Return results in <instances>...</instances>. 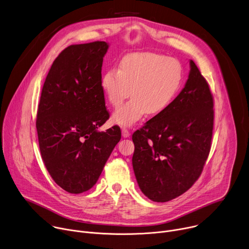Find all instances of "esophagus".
Here are the masks:
<instances>
[{
	"label": "esophagus",
	"mask_w": 249,
	"mask_h": 249,
	"mask_svg": "<svg viewBox=\"0 0 249 249\" xmlns=\"http://www.w3.org/2000/svg\"><path fill=\"white\" fill-rule=\"evenodd\" d=\"M130 136V132L127 129H122V137L123 138H128Z\"/></svg>",
	"instance_id": "esophagus-1"
}]
</instances>
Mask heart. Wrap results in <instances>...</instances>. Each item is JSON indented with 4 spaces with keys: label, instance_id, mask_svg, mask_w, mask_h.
Here are the masks:
<instances>
[{
    "label": "heart",
    "instance_id": "heart-1",
    "mask_svg": "<svg viewBox=\"0 0 249 249\" xmlns=\"http://www.w3.org/2000/svg\"><path fill=\"white\" fill-rule=\"evenodd\" d=\"M181 79L182 68L177 60L151 52L131 53L120 60L118 70L106 71L100 86L114 107L131 91L132 98L112 115L115 124L131 127L147 113L163 112L178 90Z\"/></svg>",
    "mask_w": 249,
    "mask_h": 249
}]
</instances>
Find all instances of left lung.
<instances>
[{"label":"left lung","mask_w":249,"mask_h":249,"mask_svg":"<svg viewBox=\"0 0 249 249\" xmlns=\"http://www.w3.org/2000/svg\"><path fill=\"white\" fill-rule=\"evenodd\" d=\"M184 88L168 107L137 130L132 140L133 169L141 191L167 202L198 179L211 149L214 102L195 63Z\"/></svg>","instance_id":"8db88e82"}]
</instances>
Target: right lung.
I'll return each mask as SVG.
<instances>
[{"instance_id":"right-lung-1","label":"right lung","mask_w":249,"mask_h":249,"mask_svg":"<svg viewBox=\"0 0 249 249\" xmlns=\"http://www.w3.org/2000/svg\"><path fill=\"white\" fill-rule=\"evenodd\" d=\"M109 44L71 45L53 62L43 85L36 129L44 164L65 191L89 190L121 139L118 126L98 131L109 113L100 86Z\"/></svg>"}]
</instances>
